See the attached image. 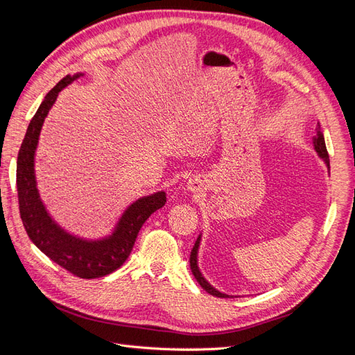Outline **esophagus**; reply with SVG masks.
Returning a JSON list of instances; mask_svg holds the SVG:
<instances>
[{"instance_id": "esophagus-1", "label": "esophagus", "mask_w": 355, "mask_h": 355, "mask_svg": "<svg viewBox=\"0 0 355 355\" xmlns=\"http://www.w3.org/2000/svg\"><path fill=\"white\" fill-rule=\"evenodd\" d=\"M202 187H204V182H202V179H201V178L194 176V178H191V179L188 180V189H189V191H192V192H198V191H201V189H202Z\"/></svg>"}]
</instances>
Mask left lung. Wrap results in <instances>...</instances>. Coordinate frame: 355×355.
<instances>
[{
	"label": "left lung",
	"instance_id": "8db88e82",
	"mask_svg": "<svg viewBox=\"0 0 355 355\" xmlns=\"http://www.w3.org/2000/svg\"><path fill=\"white\" fill-rule=\"evenodd\" d=\"M313 144H314V148H315V151L318 153V155L324 159L326 166L329 167V166H330V164H329V154H327V148H326V142H324V136H323V132H321V127H320V124L315 127V130H314ZM200 241H201V235H200V237L197 239V241H196L194 247H192L191 256H189L191 271H192V274H194L196 280L198 282V284H200L204 290H206L207 293H210V295H213V296H216V297H231L230 295L220 293L219 290H216V288H214L213 286H210V283L206 280V278H204V277L201 275V272H200V270H198V265H197V254H198Z\"/></svg>",
	"mask_w": 355,
	"mask_h": 355
}]
</instances>
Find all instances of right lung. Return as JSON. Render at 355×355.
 Masks as SVG:
<instances>
[{
  "label": "right lung",
  "instance_id": "obj_1",
  "mask_svg": "<svg viewBox=\"0 0 355 355\" xmlns=\"http://www.w3.org/2000/svg\"><path fill=\"white\" fill-rule=\"evenodd\" d=\"M81 75L75 73L72 77L67 75L65 78H62L46 94L38 111L32 116L22 146L19 149L16 184L20 218L31 241L53 262L65 268L71 274L89 280V278L108 275L125 262L145 220L166 204V192L159 191L153 196L136 200L123 213L114 232L102 240L73 237L51 219L37 189L34 170L35 149L42 123L53 103L56 102L59 92Z\"/></svg>",
  "mask_w": 355,
  "mask_h": 355
}]
</instances>
